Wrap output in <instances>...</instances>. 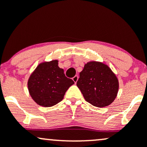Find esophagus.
<instances>
[{
	"instance_id": "esophagus-1",
	"label": "esophagus",
	"mask_w": 147,
	"mask_h": 147,
	"mask_svg": "<svg viewBox=\"0 0 147 147\" xmlns=\"http://www.w3.org/2000/svg\"><path fill=\"white\" fill-rule=\"evenodd\" d=\"M78 79H79V77L77 75H75V77H73V78H72V80L74 81V82H75V83L76 84L77 83V80H78Z\"/></svg>"
}]
</instances>
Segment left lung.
Instances as JSON below:
<instances>
[{
    "instance_id": "8db88e82",
    "label": "left lung",
    "mask_w": 147,
    "mask_h": 147,
    "mask_svg": "<svg viewBox=\"0 0 147 147\" xmlns=\"http://www.w3.org/2000/svg\"><path fill=\"white\" fill-rule=\"evenodd\" d=\"M77 86L86 101L96 107H104L112 103L117 96L119 83L111 68L100 62L85 64L79 73Z\"/></svg>"
}]
</instances>
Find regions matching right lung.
Masks as SVG:
<instances>
[{
    "mask_svg": "<svg viewBox=\"0 0 147 147\" xmlns=\"http://www.w3.org/2000/svg\"><path fill=\"white\" fill-rule=\"evenodd\" d=\"M75 82L65 77L58 61L40 63L30 75L28 82L32 98L38 105L50 107L63 99L65 92Z\"/></svg>",
    "mask_w": 147,
    "mask_h": 147,
    "instance_id": "add662e5",
    "label": "right lung"
}]
</instances>
